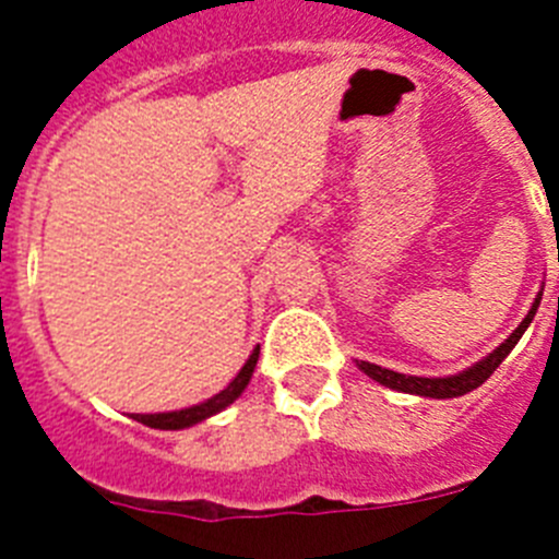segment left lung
Wrapping results in <instances>:
<instances>
[{
	"label": "left lung",
	"mask_w": 559,
	"mask_h": 559,
	"mask_svg": "<svg viewBox=\"0 0 559 559\" xmlns=\"http://www.w3.org/2000/svg\"><path fill=\"white\" fill-rule=\"evenodd\" d=\"M540 299H543V288L537 290L530 313H526V319L512 330L510 338L501 341L490 355H484V358L476 360L473 367L462 369V372L456 374H445V378H419V374H403V372H394V369L378 367V364H369V360H355V364H358L360 372L369 374L372 380H378L380 386L394 389V392H406V394H417V397H433V400L462 397V394L481 386L484 380L490 378V374L501 367V360L512 353V347L521 341V335L526 333V328H530L532 319H535L537 308H540Z\"/></svg>",
	"instance_id": "obj_1"
}]
</instances>
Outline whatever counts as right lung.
<instances>
[{
  "label": "right lung",
  "instance_id": "add662e5",
  "mask_svg": "<svg viewBox=\"0 0 559 559\" xmlns=\"http://www.w3.org/2000/svg\"><path fill=\"white\" fill-rule=\"evenodd\" d=\"M257 358H260V347L251 349V355H249V360H246V364H243V369H240V372L235 374V380H231V383L224 389V392H218V394H215V397L204 400V403H199V406L179 408V412L131 414V417L136 419V423H142V426L159 428V431H181V428L199 426V423H204V419L215 417V414H221V412H224V408H229L231 403H235V400L246 392L251 374H254Z\"/></svg>",
  "mask_w": 559,
  "mask_h": 559
}]
</instances>
